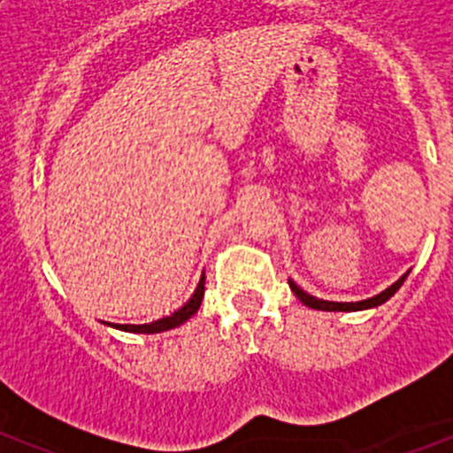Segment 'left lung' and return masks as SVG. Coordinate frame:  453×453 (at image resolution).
<instances>
[{
    "label": "left lung",
    "mask_w": 453,
    "mask_h": 453,
    "mask_svg": "<svg viewBox=\"0 0 453 453\" xmlns=\"http://www.w3.org/2000/svg\"><path fill=\"white\" fill-rule=\"evenodd\" d=\"M408 272L406 274L399 276L397 281L392 283V286H388L386 290H381L379 295H374V297H370V299H361V302H329V299L313 297V295H308L306 290H302V288L292 281V279H288V286H290V290L297 295V299L303 303V306L315 308V311H340V313H354V311H367V308H376V306H381V303H386L388 299H390L392 295H395V292L403 286Z\"/></svg>",
    "instance_id": "left-lung-1"
}]
</instances>
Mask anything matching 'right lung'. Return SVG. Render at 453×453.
<instances>
[{"label": "right lung", "instance_id": "obj_1", "mask_svg": "<svg viewBox=\"0 0 453 453\" xmlns=\"http://www.w3.org/2000/svg\"><path fill=\"white\" fill-rule=\"evenodd\" d=\"M203 281H206V276L202 274V279H199L197 288H195V292L190 295V299H188L181 308H177L174 313L165 315V318L154 319V322H147V324H113V322H104V324H106V326H113V329L127 331V334H163V331L177 329V326H181L183 322H188L192 315L197 313L199 306H202Z\"/></svg>", "mask_w": 453, "mask_h": 453}]
</instances>
